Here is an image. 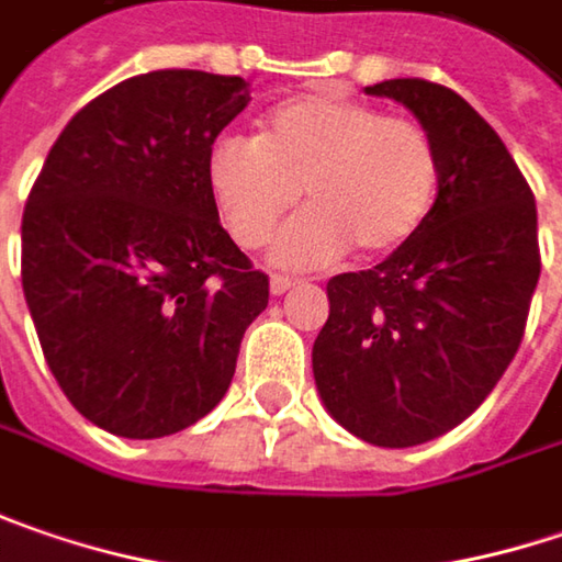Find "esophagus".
Segmentation results:
<instances>
[{"mask_svg": "<svg viewBox=\"0 0 562 562\" xmlns=\"http://www.w3.org/2000/svg\"><path fill=\"white\" fill-rule=\"evenodd\" d=\"M289 289H295V280H292V277H282V273H273V277H270V292H273V295H282V292H289Z\"/></svg>", "mask_w": 562, "mask_h": 562, "instance_id": "1", "label": "esophagus"}]
</instances>
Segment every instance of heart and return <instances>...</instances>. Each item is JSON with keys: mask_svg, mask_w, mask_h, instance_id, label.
<instances>
[{"mask_svg": "<svg viewBox=\"0 0 562 562\" xmlns=\"http://www.w3.org/2000/svg\"><path fill=\"white\" fill-rule=\"evenodd\" d=\"M206 175L232 238L248 250L305 193L312 206L282 228L273 254L285 267H327L349 248L375 260L411 245L432 213L442 165L411 116L305 94L263 116L257 139H218Z\"/></svg>", "mask_w": 562, "mask_h": 562, "instance_id": "1", "label": "heart"}]
</instances>
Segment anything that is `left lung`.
<instances>
[{"mask_svg":"<svg viewBox=\"0 0 562 562\" xmlns=\"http://www.w3.org/2000/svg\"><path fill=\"white\" fill-rule=\"evenodd\" d=\"M411 108L439 149V193L411 245L327 282L312 349L330 416L384 448L423 446L486 401L521 347L541 277L538 206L496 130L451 88H366Z\"/></svg>","mask_w":562,"mask_h":562,"instance_id":"8db88e82","label":"left lung"}]
</instances>
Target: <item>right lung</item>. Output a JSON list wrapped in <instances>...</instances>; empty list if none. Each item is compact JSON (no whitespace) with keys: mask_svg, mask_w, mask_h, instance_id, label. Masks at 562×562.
Masks as SVG:
<instances>
[{"mask_svg":"<svg viewBox=\"0 0 562 562\" xmlns=\"http://www.w3.org/2000/svg\"><path fill=\"white\" fill-rule=\"evenodd\" d=\"M241 76L158 69L88 101L27 193L21 285L53 379L94 426L161 439L225 397L270 277L210 190Z\"/></svg>","mask_w":562,"mask_h":562,"instance_id":"add662e5","label":"right lung"}]
</instances>
